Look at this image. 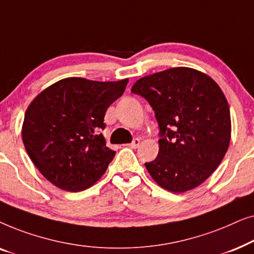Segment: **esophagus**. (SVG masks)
<instances>
[{
    "label": "esophagus",
    "mask_w": 254,
    "mask_h": 254,
    "mask_svg": "<svg viewBox=\"0 0 254 254\" xmlns=\"http://www.w3.org/2000/svg\"><path fill=\"white\" fill-rule=\"evenodd\" d=\"M140 138H134L133 141H131V143L129 144V147L131 148V149H136L138 145H140Z\"/></svg>",
    "instance_id": "esophagus-1"
}]
</instances>
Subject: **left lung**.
I'll return each instance as SVG.
<instances>
[{
  "mask_svg": "<svg viewBox=\"0 0 254 254\" xmlns=\"http://www.w3.org/2000/svg\"><path fill=\"white\" fill-rule=\"evenodd\" d=\"M131 92L143 97L159 127V151L145 168L163 189L183 193L220 165L231 136L230 110L214 79L186 67L140 78Z\"/></svg>",
  "mask_w": 254,
  "mask_h": 254,
  "instance_id": "obj_1",
  "label": "left lung"
}]
</instances>
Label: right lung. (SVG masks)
I'll use <instances>...</instances> for the list:
<instances>
[{"mask_svg":"<svg viewBox=\"0 0 254 254\" xmlns=\"http://www.w3.org/2000/svg\"><path fill=\"white\" fill-rule=\"evenodd\" d=\"M128 79L97 82L61 79L40 92L27 107L22 129L31 161L59 189L79 192L92 186L116 156L102 130L111 104Z\"/></svg>","mask_w":254,"mask_h":254,"instance_id":"right-lung-1","label":"right lung"}]
</instances>
